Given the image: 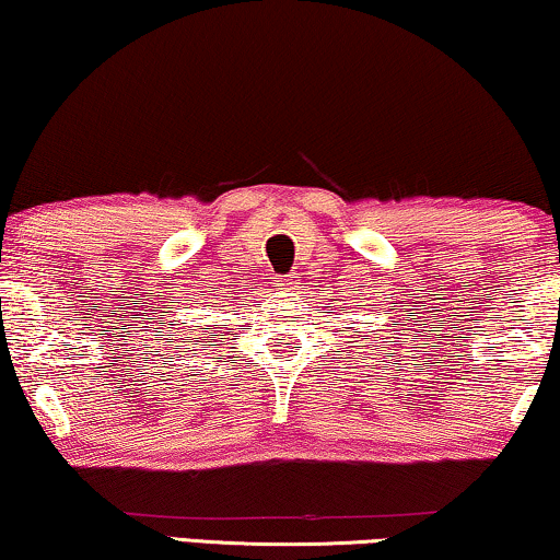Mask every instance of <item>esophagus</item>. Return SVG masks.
<instances>
[{
	"mask_svg": "<svg viewBox=\"0 0 560 560\" xmlns=\"http://www.w3.org/2000/svg\"><path fill=\"white\" fill-rule=\"evenodd\" d=\"M291 283H294V277H289V279H283V283H281V287H283V289H287V287H291Z\"/></svg>",
	"mask_w": 560,
	"mask_h": 560,
	"instance_id": "1",
	"label": "esophagus"
}]
</instances>
